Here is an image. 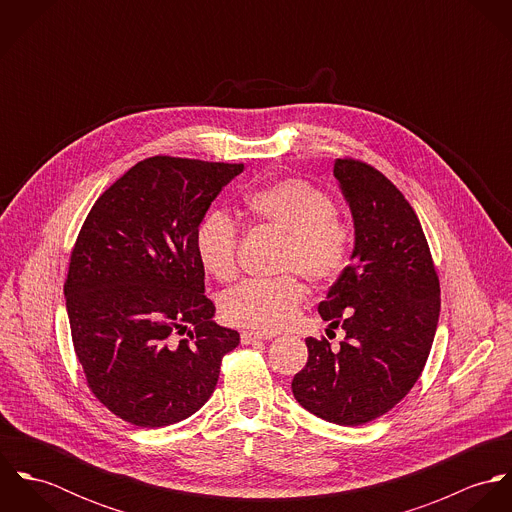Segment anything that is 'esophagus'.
Wrapping results in <instances>:
<instances>
[{"instance_id": "obj_1", "label": "esophagus", "mask_w": 512, "mask_h": 512, "mask_svg": "<svg viewBox=\"0 0 512 512\" xmlns=\"http://www.w3.org/2000/svg\"><path fill=\"white\" fill-rule=\"evenodd\" d=\"M274 335L272 333H258V331H244L240 335V341L242 345H250V343H256V341H270Z\"/></svg>"}]
</instances>
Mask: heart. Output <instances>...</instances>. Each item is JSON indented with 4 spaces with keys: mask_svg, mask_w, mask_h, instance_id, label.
I'll return each instance as SVG.
<instances>
[{
    "mask_svg": "<svg viewBox=\"0 0 512 512\" xmlns=\"http://www.w3.org/2000/svg\"><path fill=\"white\" fill-rule=\"evenodd\" d=\"M244 213L260 226L286 238L282 270L297 272L311 286L333 284L347 270L353 254V224L335 215L331 197L303 179H282L244 197ZM238 224L213 211L195 232L197 258L205 272L228 282L238 270ZM303 301V286L292 278L274 282L248 280L222 297L228 323L260 333L288 327Z\"/></svg>",
    "mask_w": 512,
    "mask_h": 512,
    "instance_id": "heart-1",
    "label": "heart"
}]
</instances>
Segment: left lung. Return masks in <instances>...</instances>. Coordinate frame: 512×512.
Wrapping results in <instances>:
<instances>
[{"label": "left lung", "instance_id": "1", "mask_svg": "<svg viewBox=\"0 0 512 512\" xmlns=\"http://www.w3.org/2000/svg\"><path fill=\"white\" fill-rule=\"evenodd\" d=\"M333 175L353 215L355 248L317 309L345 339L333 351L327 339L307 337V365L292 390L307 412L361 426L420 378L438 327L439 280L420 220L380 171L345 157Z\"/></svg>", "mask_w": 512, "mask_h": 512}]
</instances>
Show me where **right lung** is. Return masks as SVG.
I'll use <instances>...</instances> for the list:
<instances>
[{
	"instance_id": "obj_1",
	"label": "right lung",
	"mask_w": 512,
	"mask_h": 512,
	"mask_svg": "<svg viewBox=\"0 0 512 512\" xmlns=\"http://www.w3.org/2000/svg\"><path fill=\"white\" fill-rule=\"evenodd\" d=\"M242 169L147 157L98 197L78 232L65 282L74 353L88 388L124 422L163 428L195 414L240 343L213 321L195 232Z\"/></svg>"
}]
</instances>
